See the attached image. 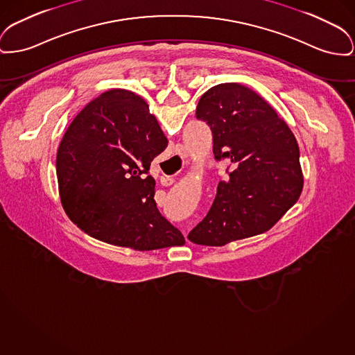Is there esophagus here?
<instances>
[{
  "label": "esophagus",
  "mask_w": 355,
  "mask_h": 355,
  "mask_svg": "<svg viewBox=\"0 0 355 355\" xmlns=\"http://www.w3.org/2000/svg\"><path fill=\"white\" fill-rule=\"evenodd\" d=\"M173 182H174V178H173V177H166V175L161 177V184H162L164 187H170Z\"/></svg>",
  "instance_id": "esophagus-1"
}]
</instances>
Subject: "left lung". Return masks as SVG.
<instances>
[{
    "instance_id": "left-lung-1",
    "label": "left lung",
    "mask_w": 355,
    "mask_h": 355,
    "mask_svg": "<svg viewBox=\"0 0 355 355\" xmlns=\"http://www.w3.org/2000/svg\"><path fill=\"white\" fill-rule=\"evenodd\" d=\"M196 116L211 130L214 158L230 159L232 170L189 240L221 247L272 228L303 189L300 153L290 127L260 95L239 83L209 88Z\"/></svg>"
}]
</instances>
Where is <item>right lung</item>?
Instances as JSON below:
<instances>
[{
  "label": "right lung",
  "instance_id": "1",
  "mask_svg": "<svg viewBox=\"0 0 355 355\" xmlns=\"http://www.w3.org/2000/svg\"><path fill=\"white\" fill-rule=\"evenodd\" d=\"M167 139L146 102L110 89L84 107L67 128L56 157L67 216L89 236L135 250L185 244L154 201L151 161Z\"/></svg>",
  "mask_w": 355,
  "mask_h": 355
}]
</instances>
